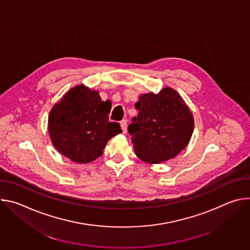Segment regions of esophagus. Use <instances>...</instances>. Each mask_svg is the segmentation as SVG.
I'll return each instance as SVG.
<instances>
[{
	"instance_id": "esophagus-1",
	"label": "esophagus",
	"mask_w": 250,
	"mask_h": 250,
	"mask_svg": "<svg viewBox=\"0 0 250 250\" xmlns=\"http://www.w3.org/2000/svg\"><path fill=\"white\" fill-rule=\"evenodd\" d=\"M121 127L123 129V132L126 133V130H127V122H126V120H123L121 122Z\"/></svg>"
}]
</instances>
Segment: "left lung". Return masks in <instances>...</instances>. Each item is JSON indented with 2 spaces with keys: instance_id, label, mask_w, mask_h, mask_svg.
<instances>
[{
  "instance_id": "8db88e82",
  "label": "left lung",
  "mask_w": 250,
  "mask_h": 250,
  "mask_svg": "<svg viewBox=\"0 0 250 250\" xmlns=\"http://www.w3.org/2000/svg\"><path fill=\"white\" fill-rule=\"evenodd\" d=\"M135 108L138 115L127 130L142 161L158 164L185 149L194 130V118L175 90L166 87L158 94H142Z\"/></svg>"
}]
</instances>
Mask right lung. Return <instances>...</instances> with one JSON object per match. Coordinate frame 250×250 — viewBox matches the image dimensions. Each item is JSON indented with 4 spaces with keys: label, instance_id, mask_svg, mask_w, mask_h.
Returning <instances> with one entry per match:
<instances>
[{
    "label": "right lung",
    "instance_id": "add662e5",
    "mask_svg": "<svg viewBox=\"0 0 250 250\" xmlns=\"http://www.w3.org/2000/svg\"><path fill=\"white\" fill-rule=\"evenodd\" d=\"M112 104L84 85L70 89L51 109L48 132L54 147L77 163H89L103 154L106 142L122 132L109 121Z\"/></svg>",
    "mask_w": 250,
    "mask_h": 250
}]
</instances>
